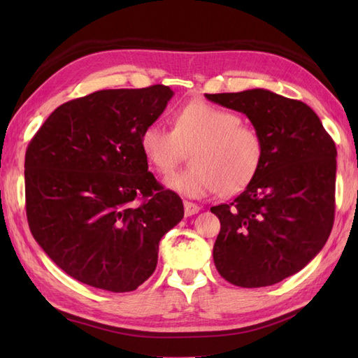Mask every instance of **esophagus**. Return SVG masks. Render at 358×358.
<instances>
[{
    "mask_svg": "<svg viewBox=\"0 0 358 358\" xmlns=\"http://www.w3.org/2000/svg\"><path fill=\"white\" fill-rule=\"evenodd\" d=\"M183 208H185V215L187 216H192V215H196V213H199L201 210V208H200L199 204L187 201V200L183 201Z\"/></svg>",
    "mask_w": 358,
    "mask_h": 358,
    "instance_id": "34e87169",
    "label": "esophagus"
}]
</instances>
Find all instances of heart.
<instances>
[{
	"label": "heart",
	"mask_w": 358,
	"mask_h": 358,
	"mask_svg": "<svg viewBox=\"0 0 358 358\" xmlns=\"http://www.w3.org/2000/svg\"><path fill=\"white\" fill-rule=\"evenodd\" d=\"M143 154L159 173H170L191 150L192 166L166 178V185L188 197L218 191L231 197L249 187L266 155L262 133L241 115L203 101L188 103L173 115V129L159 122L140 136Z\"/></svg>",
	"instance_id": "heart-1"
}]
</instances>
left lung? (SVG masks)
<instances>
[{"label": "left lung", "mask_w": 358, "mask_h": 358, "mask_svg": "<svg viewBox=\"0 0 358 358\" xmlns=\"http://www.w3.org/2000/svg\"><path fill=\"white\" fill-rule=\"evenodd\" d=\"M245 113L266 145L263 166L231 203L213 206V262L230 284L258 288L305 267L334 221L336 145L310 107L267 90L206 94Z\"/></svg>", "instance_id": "left-lung-1"}]
</instances>
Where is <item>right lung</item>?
Masks as SVG:
<instances>
[{"label": "right lung", "instance_id": "add662e5", "mask_svg": "<svg viewBox=\"0 0 358 358\" xmlns=\"http://www.w3.org/2000/svg\"><path fill=\"white\" fill-rule=\"evenodd\" d=\"M171 96L164 85L96 91L61 104L31 138L29 230L79 282L136 289L155 272L161 237L183 218L180 197L148 171L140 145Z\"/></svg>", "mask_w": 358, "mask_h": 358}]
</instances>
